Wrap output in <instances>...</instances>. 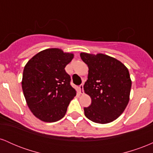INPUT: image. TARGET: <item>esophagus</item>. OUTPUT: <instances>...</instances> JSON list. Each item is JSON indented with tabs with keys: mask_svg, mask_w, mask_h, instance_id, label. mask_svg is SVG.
Instances as JSON below:
<instances>
[{
	"mask_svg": "<svg viewBox=\"0 0 153 153\" xmlns=\"http://www.w3.org/2000/svg\"><path fill=\"white\" fill-rule=\"evenodd\" d=\"M79 89H80V94H84V91H83V85H82V84L79 85Z\"/></svg>",
	"mask_w": 153,
	"mask_h": 153,
	"instance_id": "esophagus-1",
	"label": "esophagus"
}]
</instances>
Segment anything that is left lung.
Instances as JSON below:
<instances>
[{
	"label": "left lung",
	"instance_id": "8db88e82",
	"mask_svg": "<svg viewBox=\"0 0 153 153\" xmlns=\"http://www.w3.org/2000/svg\"><path fill=\"white\" fill-rule=\"evenodd\" d=\"M88 67L84 91L91 96V104L84 108L85 116L92 122L107 124L123 113L129 101L131 80L127 67L103 54L80 53Z\"/></svg>",
	"mask_w": 153,
	"mask_h": 153
}]
</instances>
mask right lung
Here are the masks:
<instances>
[{"mask_svg": "<svg viewBox=\"0 0 153 153\" xmlns=\"http://www.w3.org/2000/svg\"><path fill=\"white\" fill-rule=\"evenodd\" d=\"M73 57L60 49H47L24 67L22 84L26 103L33 114L43 122L62 119L76 95L71 85V76L65 70Z\"/></svg>", "mask_w": 153, "mask_h": 153, "instance_id": "obj_1", "label": "right lung"}]
</instances>
